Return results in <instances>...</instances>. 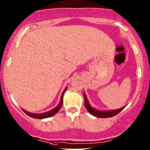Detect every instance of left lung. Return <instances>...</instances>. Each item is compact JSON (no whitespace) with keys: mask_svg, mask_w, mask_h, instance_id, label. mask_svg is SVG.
<instances>
[{"mask_svg":"<svg viewBox=\"0 0 150 150\" xmlns=\"http://www.w3.org/2000/svg\"><path fill=\"white\" fill-rule=\"evenodd\" d=\"M84 98H85V106L86 108V109L89 112L91 115H94L95 117H98L100 118H107V117H111L115 116V115H117L118 113L120 112L125 108V107L120 108V109L115 110H110V111H100L95 108H92L90 106V103H89L88 99H87V97L85 95V93H83Z\"/></svg>","mask_w":150,"mask_h":150,"instance_id":"obj_1","label":"left lung"}]
</instances>
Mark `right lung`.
<instances>
[{
    "instance_id": "obj_1",
    "label": "right lung",
    "mask_w": 150,
    "mask_h": 150,
    "mask_svg": "<svg viewBox=\"0 0 150 150\" xmlns=\"http://www.w3.org/2000/svg\"><path fill=\"white\" fill-rule=\"evenodd\" d=\"M66 89H67V88H65V90H64L63 93H62V94L61 98H60V103H59V105H57L56 108H55L54 109L50 110V111L46 112H44V113H41V114H35V113L29 112L25 111V110H23V112L25 113L26 115H28V116L30 117L35 118V119H43V118L50 117L53 116V115H55V114H56L57 112L60 110V108H61L62 105V97H63V95H64V93H65V92L66 91Z\"/></svg>"
}]
</instances>
